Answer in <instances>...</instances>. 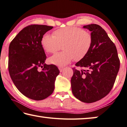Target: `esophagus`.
Masks as SVG:
<instances>
[{
	"mask_svg": "<svg viewBox=\"0 0 127 127\" xmlns=\"http://www.w3.org/2000/svg\"><path fill=\"white\" fill-rule=\"evenodd\" d=\"M64 69V68L63 67H59V69L60 70V72H63Z\"/></svg>",
	"mask_w": 127,
	"mask_h": 127,
	"instance_id": "obj_1",
	"label": "esophagus"
}]
</instances>
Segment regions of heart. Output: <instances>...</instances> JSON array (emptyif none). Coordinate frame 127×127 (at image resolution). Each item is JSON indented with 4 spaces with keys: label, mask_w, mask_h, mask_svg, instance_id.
<instances>
[{
    "label": "heart",
    "mask_w": 127,
    "mask_h": 127,
    "mask_svg": "<svg viewBox=\"0 0 127 127\" xmlns=\"http://www.w3.org/2000/svg\"><path fill=\"white\" fill-rule=\"evenodd\" d=\"M93 37L91 34L82 28L66 27L56 30L53 35L46 34L42 38L41 45L46 52L54 54L61 46L63 51L50 58L51 63L66 65L74 59L75 61L85 58L91 49Z\"/></svg>",
    "instance_id": "1"
}]
</instances>
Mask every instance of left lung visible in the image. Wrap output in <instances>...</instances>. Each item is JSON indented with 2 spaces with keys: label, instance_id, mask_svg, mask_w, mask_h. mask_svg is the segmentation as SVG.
<instances>
[{
  "label": "left lung",
  "instance_id": "left-lung-1",
  "mask_svg": "<svg viewBox=\"0 0 127 127\" xmlns=\"http://www.w3.org/2000/svg\"><path fill=\"white\" fill-rule=\"evenodd\" d=\"M92 32L93 43L85 58L72 68V93L76 98L90 103L102 99L114 86L120 68V60L114 42L96 24L84 26Z\"/></svg>",
  "mask_w": 127,
  "mask_h": 127
}]
</instances>
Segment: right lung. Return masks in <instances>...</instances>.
Instances as JSON below:
<instances>
[{"label":"right lung","instance_id":"1","mask_svg":"<svg viewBox=\"0 0 127 127\" xmlns=\"http://www.w3.org/2000/svg\"><path fill=\"white\" fill-rule=\"evenodd\" d=\"M53 28L45 25H28L17 34L9 46L8 71L11 79L23 95L33 100H43L53 93L60 72L54 64L45 63L47 56L41 45L43 35Z\"/></svg>","mask_w":127,"mask_h":127}]
</instances>
